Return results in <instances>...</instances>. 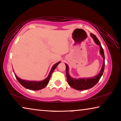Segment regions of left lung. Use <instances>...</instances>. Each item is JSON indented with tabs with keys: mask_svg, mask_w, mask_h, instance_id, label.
Here are the masks:
<instances>
[{
	"mask_svg": "<svg viewBox=\"0 0 121 121\" xmlns=\"http://www.w3.org/2000/svg\"><path fill=\"white\" fill-rule=\"evenodd\" d=\"M92 38H93L94 41L95 43L98 45L100 47V51L99 52L102 56L103 59H104V62H103V65L101 68V70H100V72H99V74H97L96 76L90 77V78H72L69 75V66L66 64V77H67V81L68 82L69 85L72 87L74 89L77 90H87L89 88H91L93 87L95 85H96L99 79L101 78V76L103 75L104 73V65H105V62H104V49L101 46V44L99 40V39L97 38L95 35L93 34H90Z\"/></svg>",
	"mask_w": 121,
	"mask_h": 121,
	"instance_id": "obj_1",
	"label": "left lung"
}]
</instances>
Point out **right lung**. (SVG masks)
Instances as JSON below:
<instances>
[{"mask_svg": "<svg viewBox=\"0 0 121 121\" xmlns=\"http://www.w3.org/2000/svg\"><path fill=\"white\" fill-rule=\"evenodd\" d=\"M60 62H61L60 61H59L57 63H56L55 64V65H53V66L52 67V68H51V70L50 71V72L49 75H48V77L47 78H46L45 80H43V81H28V80L26 81V80L21 79V78L17 77V76L15 74V77L17 78V81H19V82L20 83L22 86H24V87L27 88V89L31 90H39L43 89V88L45 87L48 85L52 72L54 71V70L55 69L56 67H57V66L59 65Z\"/></svg>", "mask_w": 121, "mask_h": 121, "instance_id": "1", "label": "right lung"}]
</instances>
